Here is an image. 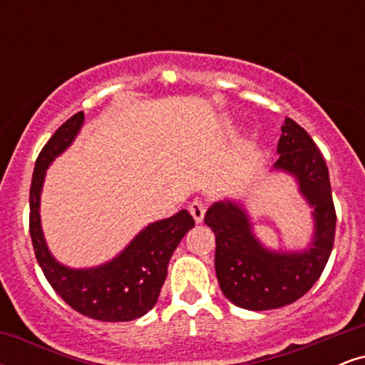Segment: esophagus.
<instances>
[{
    "label": "esophagus",
    "instance_id": "obj_1",
    "mask_svg": "<svg viewBox=\"0 0 365 365\" xmlns=\"http://www.w3.org/2000/svg\"><path fill=\"white\" fill-rule=\"evenodd\" d=\"M190 215L194 216V220L197 223H200V221L204 220V215H206V204L202 202V200H194V202H190Z\"/></svg>",
    "mask_w": 365,
    "mask_h": 365
}]
</instances>
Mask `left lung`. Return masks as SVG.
<instances>
[{
  "label": "left lung",
  "instance_id": "obj_1",
  "mask_svg": "<svg viewBox=\"0 0 365 365\" xmlns=\"http://www.w3.org/2000/svg\"><path fill=\"white\" fill-rule=\"evenodd\" d=\"M282 132L274 168L295 175L300 192L314 207L312 245L300 254L264 249L252 235L249 216L233 202L212 204L204 216L216 237L215 266L221 292L247 311H269L299 300L319 279L333 250L336 211L324 158L292 118L284 120Z\"/></svg>",
  "mask_w": 365,
  "mask_h": 365
}]
</instances>
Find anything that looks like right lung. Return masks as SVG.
I'll return each mask as SVG.
<instances>
[{
	"mask_svg": "<svg viewBox=\"0 0 365 365\" xmlns=\"http://www.w3.org/2000/svg\"><path fill=\"white\" fill-rule=\"evenodd\" d=\"M82 121L83 111L66 120L37 156L29 194V232L36 259L46 279L70 307L91 319L132 321L148 314L156 305L159 292L168 274L171 255L195 221L190 212L183 209L168 220L149 225L118 257L92 269H70L54 261L41 230V188L46 168L72 144Z\"/></svg>",
	"mask_w": 365,
	"mask_h": 365,
	"instance_id": "right-lung-1",
	"label": "right lung"
}]
</instances>
